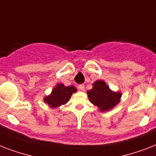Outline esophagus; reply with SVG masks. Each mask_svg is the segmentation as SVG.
I'll use <instances>...</instances> for the list:
<instances>
[{
  "instance_id": "34e87169",
  "label": "esophagus",
  "mask_w": 156,
  "mask_h": 156,
  "mask_svg": "<svg viewBox=\"0 0 156 156\" xmlns=\"http://www.w3.org/2000/svg\"><path fill=\"white\" fill-rule=\"evenodd\" d=\"M78 89H79V90H85V86L83 85V84H81V85H79L78 86Z\"/></svg>"
}]
</instances>
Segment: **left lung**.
Wrapping results in <instances>:
<instances>
[{
    "mask_svg": "<svg viewBox=\"0 0 156 156\" xmlns=\"http://www.w3.org/2000/svg\"><path fill=\"white\" fill-rule=\"evenodd\" d=\"M90 102L100 109V112L111 110L120 103L121 91H113L104 80H97L92 84V89L87 91Z\"/></svg>",
    "mask_w": 156,
    "mask_h": 156,
    "instance_id": "8db88e82",
    "label": "left lung"
}]
</instances>
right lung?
I'll use <instances>...</instances> for the list:
<instances>
[{"label":"right lung","mask_w":156,"mask_h":156,"mask_svg":"<svg viewBox=\"0 0 156 156\" xmlns=\"http://www.w3.org/2000/svg\"><path fill=\"white\" fill-rule=\"evenodd\" d=\"M77 92V88L73 86L66 87L63 83H58L52 90L51 94L44 98V103L52 108L66 104L70 100L71 95Z\"/></svg>","instance_id":"1"}]
</instances>
